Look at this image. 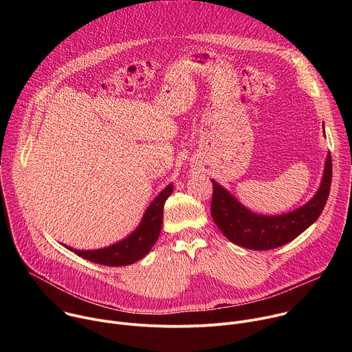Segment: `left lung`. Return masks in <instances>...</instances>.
<instances>
[{
    "label": "left lung",
    "mask_w": 352,
    "mask_h": 352,
    "mask_svg": "<svg viewBox=\"0 0 352 352\" xmlns=\"http://www.w3.org/2000/svg\"><path fill=\"white\" fill-rule=\"evenodd\" d=\"M331 173V156L329 153L323 179L316 195L302 208L280 216L252 213L232 197L228 190L212 179V217L220 231L239 246L254 250L278 248L295 239L319 219L329 197Z\"/></svg>",
    "instance_id": "1"
}]
</instances>
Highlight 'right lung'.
<instances>
[{
	"mask_svg": "<svg viewBox=\"0 0 352 352\" xmlns=\"http://www.w3.org/2000/svg\"><path fill=\"white\" fill-rule=\"evenodd\" d=\"M173 193V184L167 185L143 214L139 227L125 239L103 249L76 250L74 252L90 262L104 266H126L138 262L148 254L156 243L163 224V209L167 197ZM67 249H71L65 245ZM72 250V249H71Z\"/></svg>",
	"mask_w": 352,
	"mask_h": 352,
	"instance_id": "1",
	"label": "right lung"
}]
</instances>
